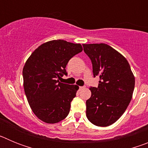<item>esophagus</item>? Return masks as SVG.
I'll return each mask as SVG.
<instances>
[{
  "instance_id": "34e87169",
  "label": "esophagus",
  "mask_w": 148,
  "mask_h": 148,
  "mask_svg": "<svg viewBox=\"0 0 148 148\" xmlns=\"http://www.w3.org/2000/svg\"><path fill=\"white\" fill-rule=\"evenodd\" d=\"M84 87H82V86H79V90H82V89H83Z\"/></svg>"
}]
</instances>
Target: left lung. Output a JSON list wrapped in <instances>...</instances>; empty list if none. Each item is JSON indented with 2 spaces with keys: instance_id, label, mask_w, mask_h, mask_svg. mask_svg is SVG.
Masks as SVG:
<instances>
[{
  "instance_id": "1",
  "label": "left lung",
  "mask_w": 148,
  "mask_h": 148,
  "mask_svg": "<svg viewBox=\"0 0 148 148\" xmlns=\"http://www.w3.org/2000/svg\"><path fill=\"white\" fill-rule=\"evenodd\" d=\"M91 60L93 76H99L98 87H90L86 115L90 122L107 127L116 122L130 102L135 78L126 58L106 44H83Z\"/></svg>"
}]
</instances>
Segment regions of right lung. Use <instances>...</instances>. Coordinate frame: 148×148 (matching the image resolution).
<instances>
[{
  "mask_svg": "<svg viewBox=\"0 0 148 148\" xmlns=\"http://www.w3.org/2000/svg\"><path fill=\"white\" fill-rule=\"evenodd\" d=\"M83 50L80 44L53 40L39 46L23 69V87L30 108L39 119L55 124L70 113V103L78 86L61 83L66 66Z\"/></svg>",
  "mask_w": 148,
  "mask_h": 148,
  "instance_id": "right-lung-1",
  "label": "right lung"
}]
</instances>
